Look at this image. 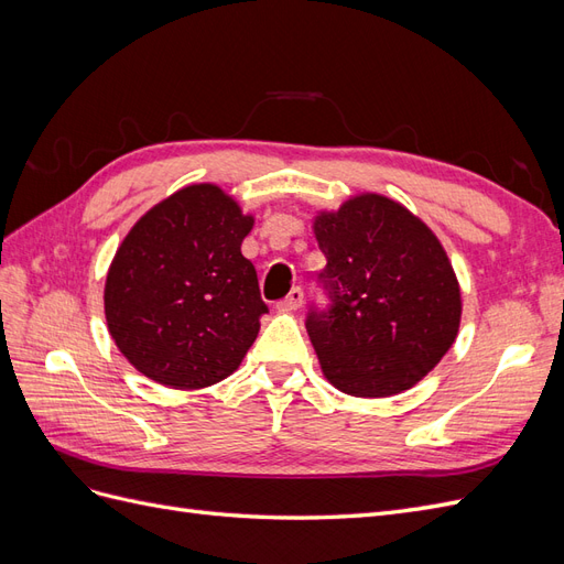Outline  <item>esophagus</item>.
Returning a JSON list of instances; mask_svg holds the SVG:
<instances>
[{"instance_id": "34e87169", "label": "esophagus", "mask_w": 564, "mask_h": 564, "mask_svg": "<svg viewBox=\"0 0 564 564\" xmlns=\"http://www.w3.org/2000/svg\"><path fill=\"white\" fill-rule=\"evenodd\" d=\"M301 305H303V289L294 286L292 292H289V296L278 303V311L280 313H294V311L301 308Z\"/></svg>"}]
</instances>
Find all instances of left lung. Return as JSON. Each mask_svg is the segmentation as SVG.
<instances>
[{
  "mask_svg": "<svg viewBox=\"0 0 564 564\" xmlns=\"http://www.w3.org/2000/svg\"><path fill=\"white\" fill-rule=\"evenodd\" d=\"M313 232L334 301L329 313L305 322L324 379L352 398L414 388L452 348L464 311L437 235L379 193L317 212Z\"/></svg>",
  "mask_w": 564,
  "mask_h": 564,
  "instance_id": "8db88e82",
  "label": "left lung"
}]
</instances>
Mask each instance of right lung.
Returning a JSON list of instances; mask_svg holds the SVG:
<instances>
[{"label": "right lung", "instance_id": "1", "mask_svg": "<svg viewBox=\"0 0 564 564\" xmlns=\"http://www.w3.org/2000/svg\"><path fill=\"white\" fill-rule=\"evenodd\" d=\"M253 216L216 183L185 185L148 209L106 278L108 332L129 365L174 390L228 379L259 336V278L242 256Z\"/></svg>", "mask_w": 564, "mask_h": 564}]
</instances>
